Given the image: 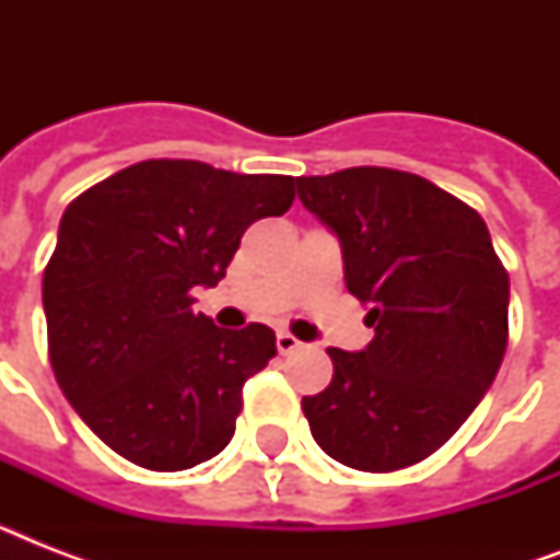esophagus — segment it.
<instances>
[{"mask_svg": "<svg viewBox=\"0 0 560 560\" xmlns=\"http://www.w3.org/2000/svg\"><path fill=\"white\" fill-rule=\"evenodd\" d=\"M276 349H279V354H293L296 349H302V342H299L293 334L279 331L276 334Z\"/></svg>", "mask_w": 560, "mask_h": 560, "instance_id": "obj_1", "label": "esophagus"}]
</instances>
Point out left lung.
Here are the masks:
<instances>
[{
  "label": "left lung",
  "mask_w": 560,
  "mask_h": 560,
  "mask_svg": "<svg viewBox=\"0 0 560 560\" xmlns=\"http://www.w3.org/2000/svg\"><path fill=\"white\" fill-rule=\"evenodd\" d=\"M299 200L340 241L366 302L363 351L328 349V389L302 398L331 459L386 474L427 459L477 409L509 342V272L486 220L430 179L392 168L299 177Z\"/></svg>",
  "instance_id": "8db88e82"
}]
</instances>
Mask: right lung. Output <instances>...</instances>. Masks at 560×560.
Here are the masks:
<instances>
[{"mask_svg": "<svg viewBox=\"0 0 560 560\" xmlns=\"http://www.w3.org/2000/svg\"><path fill=\"white\" fill-rule=\"evenodd\" d=\"M293 177L194 160L118 171L60 218L43 272L48 358L83 424L133 465L186 470L235 435L244 383L276 354L261 323L226 331L194 314L249 223L279 218Z\"/></svg>", "mask_w": 560, "mask_h": 560, "instance_id": "add662e5", "label": "right lung"}]
</instances>
